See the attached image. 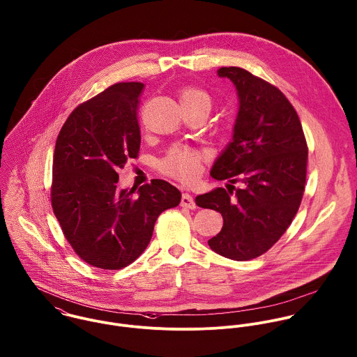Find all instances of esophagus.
<instances>
[{
    "mask_svg": "<svg viewBox=\"0 0 357 357\" xmlns=\"http://www.w3.org/2000/svg\"><path fill=\"white\" fill-rule=\"evenodd\" d=\"M181 206L186 207L189 210H195L196 208V203L193 200V197L189 193H183L182 195V200H181Z\"/></svg>",
    "mask_w": 357,
    "mask_h": 357,
    "instance_id": "obj_1",
    "label": "esophagus"
}]
</instances>
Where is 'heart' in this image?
Returning <instances> with one entry per match:
<instances>
[{"mask_svg":"<svg viewBox=\"0 0 357 357\" xmlns=\"http://www.w3.org/2000/svg\"><path fill=\"white\" fill-rule=\"evenodd\" d=\"M179 100L182 107L196 106L211 109V96L200 88L188 86L181 91ZM203 153L186 146H175L168 150V153L160 161V169L181 181H193L202 171Z\"/></svg>","mask_w":357,"mask_h":357,"instance_id":"obj_1","label":"heart"}]
</instances>
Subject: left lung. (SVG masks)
I'll use <instances>...</instances> for the list:
<instances>
[{
	"instance_id": "left-lung-1",
	"label": "left lung",
	"mask_w": 357,
	"mask_h": 357,
	"mask_svg": "<svg viewBox=\"0 0 357 357\" xmlns=\"http://www.w3.org/2000/svg\"><path fill=\"white\" fill-rule=\"evenodd\" d=\"M238 96L233 141L211 168L216 181L241 182L196 197L222 214V230L208 240L216 254L250 261L265 254L291 225L305 190L307 144L299 117L284 93L241 68H220ZM234 189L233 185H227Z\"/></svg>"
}]
</instances>
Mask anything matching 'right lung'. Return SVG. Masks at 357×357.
Returning a JSON list of instances; mask_svg holds the SVG:
<instances>
[{"mask_svg": "<svg viewBox=\"0 0 357 357\" xmlns=\"http://www.w3.org/2000/svg\"><path fill=\"white\" fill-rule=\"evenodd\" d=\"M142 82H117L81 103L63 124L54 153L51 203L66 240L86 264L119 271L150 243L158 215L181 203L162 179L119 189L117 171L141 147Z\"/></svg>", "mask_w": 357, "mask_h": 357, "instance_id": "add662e5", "label": "right lung"}]
</instances>
